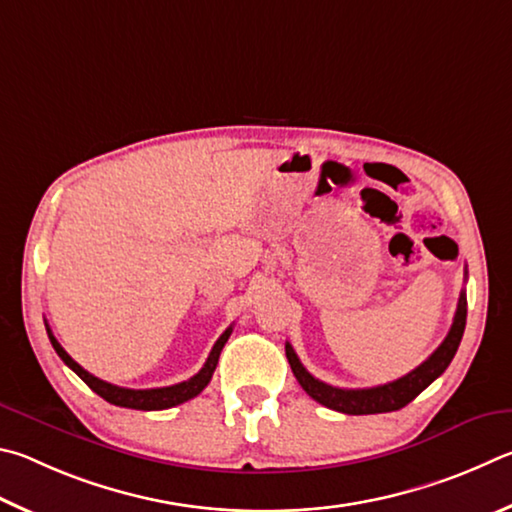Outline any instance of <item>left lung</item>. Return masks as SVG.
Masks as SVG:
<instances>
[{
	"label": "left lung",
	"instance_id": "1",
	"mask_svg": "<svg viewBox=\"0 0 512 512\" xmlns=\"http://www.w3.org/2000/svg\"><path fill=\"white\" fill-rule=\"evenodd\" d=\"M465 317H468V299H465V290H461L452 328L443 339V344L438 346L436 351L429 355L423 364L416 366L411 373L402 375V378L393 380L389 384H380V387H371V389H339L317 380L315 375H310L306 371V366L301 364L290 342L285 344V355H288L294 378L299 380L303 391H306L312 400H317L319 405L342 411V414H348V416L384 414V411H398L402 407H407L420 391H425L429 384L438 378V375H443V371L454 360L456 348L461 344V337L465 330Z\"/></svg>",
	"mask_w": 512,
	"mask_h": 512
}]
</instances>
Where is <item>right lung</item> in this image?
<instances>
[{"label":"right lung","mask_w":512,"mask_h":512,"mask_svg":"<svg viewBox=\"0 0 512 512\" xmlns=\"http://www.w3.org/2000/svg\"><path fill=\"white\" fill-rule=\"evenodd\" d=\"M231 326L224 330V333L218 337V342L213 344L209 357H206V362L200 371H197L191 380L186 382H179L173 384V387H159V389H125V387H116V384H110L105 380H98L96 375H92L89 371H85L83 366L78 362L71 360L67 355L65 348L58 344V339L53 337L51 328L47 326V333L51 339V346L56 348V353L62 362H65L71 371H74L80 380H83L89 389L94 393H98L103 400L110 402V405L116 407H125V409H139V411H159V409H170V407H177L182 405V402L195 398L197 393H202L206 384L211 382L213 378V371L215 366H218V357L220 351L227 344V339L231 335Z\"/></svg>","instance_id":"add662e5"}]
</instances>
